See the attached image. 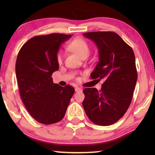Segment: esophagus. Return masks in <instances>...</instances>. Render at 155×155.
Returning <instances> with one entry per match:
<instances>
[{
	"label": "esophagus",
	"mask_w": 155,
	"mask_h": 155,
	"mask_svg": "<svg viewBox=\"0 0 155 155\" xmlns=\"http://www.w3.org/2000/svg\"><path fill=\"white\" fill-rule=\"evenodd\" d=\"M81 91H82V89L81 88H79V87H76L75 88V92L78 93V92H81Z\"/></svg>",
	"instance_id": "esophagus-1"
}]
</instances>
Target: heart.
<instances>
[{
    "instance_id": "b5f03b06",
    "label": "heart",
    "mask_w": 155,
    "mask_h": 155,
    "mask_svg": "<svg viewBox=\"0 0 155 155\" xmlns=\"http://www.w3.org/2000/svg\"><path fill=\"white\" fill-rule=\"evenodd\" d=\"M68 48L70 50L77 53L82 58L85 56H88L90 52V47L87 42L80 37L74 38L69 45ZM62 60H63V54L60 51L57 54V61L58 64H61Z\"/></svg>"
}]
</instances>
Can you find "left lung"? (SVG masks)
I'll return each instance as SVG.
<instances>
[{
	"label": "left lung",
	"instance_id": "obj_1",
	"mask_svg": "<svg viewBox=\"0 0 155 155\" xmlns=\"http://www.w3.org/2000/svg\"><path fill=\"white\" fill-rule=\"evenodd\" d=\"M83 35L93 41L98 50L99 61L91 77L104 83L100 91L95 88H84L83 106L93 123L108 126L123 117L132 101L137 81L134 54L114 32H91Z\"/></svg>",
	"mask_w": 155,
	"mask_h": 155
}]
</instances>
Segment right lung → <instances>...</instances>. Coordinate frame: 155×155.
Masks as SVG:
<instances>
[{
  "instance_id": "add662e5",
  "label": "right lung",
  "mask_w": 155,
  "mask_h": 155,
  "mask_svg": "<svg viewBox=\"0 0 155 155\" xmlns=\"http://www.w3.org/2000/svg\"><path fill=\"white\" fill-rule=\"evenodd\" d=\"M72 37L60 33L35 36L22 46L16 62L20 94L28 113L38 123L54 124L67 111L74 88L53 83L58 69L57 54L62 43Z\"/></svg>"
}]
</instances>
